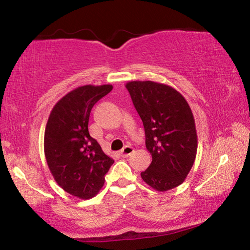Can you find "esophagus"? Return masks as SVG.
Returning a JSON list of instances; mask_svg holds the SVG:
<instances>
[{
  "label": "esophagus",
  "mask_w": 250,
  "mask_h": 250,
  "mask_svg": "<svg viewBox=\"0 0 250 250\" xmlns=\"http://www.w3.org/2000/svg\"><path fill=\"white\" fill-rule=\"evenodd\" d=\"M133 152V147L131 146H125L124 149H122L120 152H119V154H120V156H122V158H128V156L132 153Z\"/></svg>",
  "instance_id": "1"
}]
</instances>
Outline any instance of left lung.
I'll list each match as a JSON object with an SVG mask.
<instances>
[{
	"label": "left lung",
	"instance_id": "left-lung-1",
	"mask_svg": "<svg viewBox=\"0 0 250 250\" xmlns=\"http://www.w3.org/2000/svg\"><path fill=\"white\" fill-rule=\"evenodd\" d=\"M143 122L152 162L142 180L164 192L182 184L194 164L197 134L192 110L179 91L154 82L125 84Z\"/></svg>",
	"mask_w": 250,
	"mask_h": 250
}]
</instances>
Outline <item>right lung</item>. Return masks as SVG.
Masks as SVG:
<instances>
[{
	"label": "right lung",
	"mask_w": 250,
	"mask_h": 250,
	"mask_svg": "<svg viewBox=\"0 0 250 250\" xmlns=\"http://www.w3.org/2000/svg\"><path fill=\"white\" fill-rule=\"evenodd\" d=\"M111 90V84L76 88L54 105L46 125L44 151L49 170L64 191L83 200L100 191L115 162L88 131L92 107Z\"/></svg>",
	"instance_id": "right-lung-1"
}]
</instances>
